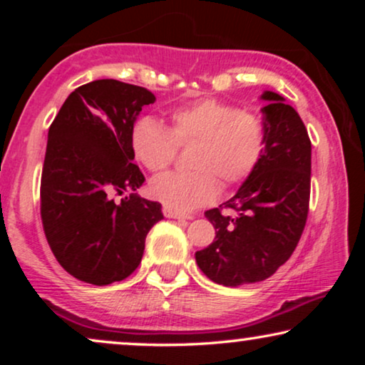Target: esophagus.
I'll use <instances>...</instances> for the list:
<instances>
[{"instance_id": "esophagus-1", "label": "esophagus", "mask_w": 365, "mask_h": 365, "mask_svg": "<svg viewBox=\"0 0 365 365\" xmlns=\"http://www.w3.org/2000/svg\"><path fill=\"white\" fill-rule=\"evenodd\" d=\"M163 214H164V216H166V217H169V219H191V216H187V214L178 212V211H174V209L166 207V206L163 207Z\"/></svg>"}]
</instances>
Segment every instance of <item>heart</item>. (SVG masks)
<instances>
[{
	"instance_id": "obj_1",
	"label": "heart",
	"mask_w": 365,
	"mask_h": 365,
	"mask_svg": "<svg viewBox=\"0 0 365 365\" xmlns=\"http://www.w3.org/2000/svg\"><path fill=\"white\" fill-rule=\"evenodd\" d=\"M171 129L151 116L133 124L129 143L134 159L149 171H161L176 158L179 144L196 143L194 171H168L151 179L149 191L156 201L178 212L209 204L219 194V180L237 186L261 164L267 149L266 121L257 113L244 111L219 99L174 108Z\"/></svg>"
}]
</instances>
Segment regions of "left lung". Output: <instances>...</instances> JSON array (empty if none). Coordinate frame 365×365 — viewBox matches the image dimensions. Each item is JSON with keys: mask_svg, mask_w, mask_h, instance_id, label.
I'll list each match as a JSON object with an SVG mask.
<instances>
[{"mask_svg": "<svg viewBox=\"0 0 365 365\" xmlns=\"http://www.w3.org/2000/svg\"><path fill=\"white\" fill-rule=\"evenodd\" d=\"M267 149L254 174L222 206L204 214L216 241L196 252L201 271L216 284L237 287L271 277L292 256L302 236L311 196V139L296 109L281 94L264 91Z\"/></svg>", "mask_w": 365, "mask_h": 365, "instance_id": "8db88e82", "label": "left lung"}]
</instances>
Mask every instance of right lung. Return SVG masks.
Masks as SVG:
<instances>
[{"instance_id":"obj_1","label":"right lung","mask_w":365,"mask_h":365,"mask_svg":"<svg viewBox=\"0 0 365 365\" xmlns=\"http://www.w3.org/2000/svg\"><path fill=\"white\" fill-rule=\"evenodd\" d=\"M146 88L98 79L74 89L48 131L41 221L54 257L79 281L108 286L136 271L161 204L134 194L144 176L129 134ZM133 190L118 205L114 195Z\"/></svg>"}]
</instances>
